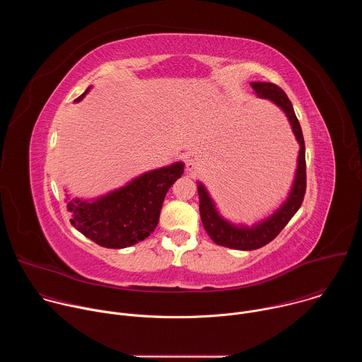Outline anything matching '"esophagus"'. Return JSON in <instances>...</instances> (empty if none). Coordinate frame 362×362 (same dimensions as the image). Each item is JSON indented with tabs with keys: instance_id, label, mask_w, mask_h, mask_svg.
I'll list each match as a JSON object with an SVG mask.
<instances>
[{
	"instance_id": "esophagus-1",
	"label": "esophagus",
	"mask_w": 362,
	"mask_h": 362,
	"mask_svg": "<svg viewBox=\"0 0 362 362\" xmlns=\"http://www.w3.org/2000/svg\"><path fill=\"white\" fill-rule=\"evenodd\" d=\"M199 166H200V163H199V159L197 158H189V159H186V166H185V169H186V172H194V170H197L199 169Z\"/></svg>"
}]
</instances>
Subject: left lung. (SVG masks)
I'll return each mask as SVG.
<instances>
[{
  "instance_id": "1",
  "label": "left lung",
  "mask_w": 362,
  "mask_h": 362,
  "mask_svg": "<svg viewBox=\"0 0 362 362\" xmlns=\"http://www.w3.org/2000/svg\"><path fill=\"white\" fill-rule=\"evenodd\" d=\"M252 88L259 98H265L272 101L278 106L292 127L295 139L299 144L298 160L295 177L291 186V190L286 199L282 202L279 208L261 221L255 222L253 225L246 223H235L223 218L218 209L215 200L206 186L197 180V193H199V211L202 223L211 236V239L221 246L238 249V250H253L262 247L269 243L272 239L278 236V233L286 226V223L292 219V216L300 208L305 189H306V166H305V143L300 130V124L293 112L292 103L289 101L285 91L275 86L274 83L264 81H252Z\"/></svg>"
}]
</instances>
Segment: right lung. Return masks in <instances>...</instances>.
<instances>
[{"mask_svg":"<svg viewBox=\"0 0 362 362\" xmlns=\"http://www.w3.org/2000/svg\"><path fill=\"white\" fill-rule=\"evenodd\" d=\"M91 86L74 101H80ZM185 163L153 169L124 186L93 199H70L66 194L71 225L100 246L123 249L144 240L156 229L165 196L183 175Z\"/></svg>","mask_w":362,"mask_h":362,"instance_id":"right-lung-1","label":"right lung"}]
</instances>
